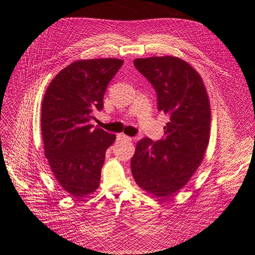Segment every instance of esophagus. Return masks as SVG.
<instances>
[{"label":"esophagus","instance_id":"34e87169","mask_svg":"<svg viewBox=\"0 0 255 255\" xmlns=\"http://www.w3.org/2000/svg\"><path fill=\"white\" fill-rule=\"evenodd\" d=\"M117 139H118V140H124V141H131V138H130V137H128V136L125 135V134H122V133L117 135Z\"/></svg>","mask_w":255,"mask_h":255}]
</instances>
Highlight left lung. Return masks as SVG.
Wrapping results in <instances>:
<instances>
[{"label": "left lung", "mask_w": 255, "mask_h": 255, "mask_svg": "<svg viewBox=\"0 0 255 255\" xmlns=\"http://www.w3.org/2000/svg\"><path fill=\"white\" fill-rule=\"evenodd\" d=\"M134 66L154 87L158 111L169 121L161 140L138 142L131 174L142 189L167 198L186 184L203 160L209 141V99L199 73L181 58H137Z\"/></svg>", "instance_id": "obj_1"}]
</instances>
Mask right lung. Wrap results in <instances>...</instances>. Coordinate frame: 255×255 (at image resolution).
<instances>
[{"label":"right lung","instance_id":"1","mask_svg":"<svg viewBox=\"0 0 255 255\" xmlns=\"http://www.w3.org/2000/svg\"><path fill=\"white\" fill-rule=\"evenodd\" d=\"M124 60L84 59L69 65L51 81L42 105L45 156L59 185L83 198L98 188L106 151L115 134L94 128L93 112L104 108V96Z\"/></svg>","mask_w":255,"mask_h":255}]
</instances>
